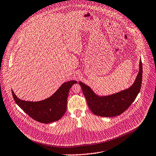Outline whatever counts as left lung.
<instances>
[{
  "mask_svg": "<svg viewBox=\"0 0 156 156\" xmlns=\"http://www.w3.org/2000/svg\"><path fill=\"white\" fill-rule=\"evenodd\" d=\"M143 64L140 60L139 72L133 85L127 90L108 96L100 97L82 82H79L90 110L103 117H114L124 112L135 100L142 84Z\"/></svg>",
  "mask_w": 156,
  "mask_h": 156,
  "instance_id": "obj_1",
  "label": "left lung"
}]
</instances>
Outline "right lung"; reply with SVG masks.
Here are the masks:
<instances>
[{"mask_svg": "<svg viewBox=\"0 0 156 156\" xmlns=\"http://www.w3.org/2000/svg\"><path fill=\"white\" fill-rule=\"evenodd\" d=\"M73 80L63 83L51 96L45 100L32 102L20 100L12 91L14 101L27 114L41 123H50L59 120L66 111L67 98L70 88L77 83Z\"/></svg>", "mask_w": 156, "mask_h": 156, "instance_id": "right-lung-1", "label": "right lung"}]
</instances>
